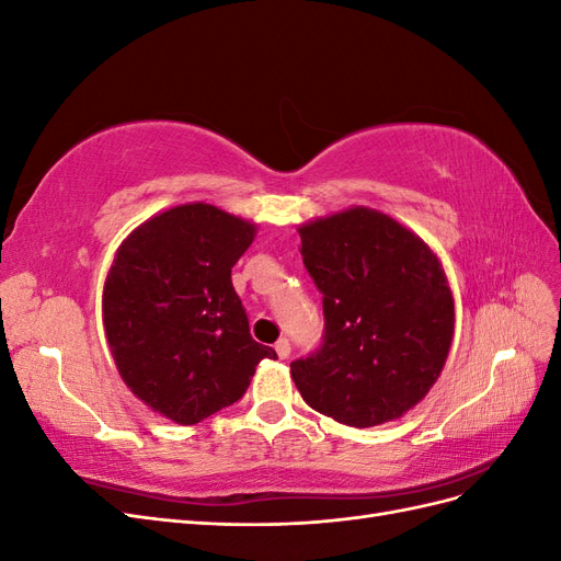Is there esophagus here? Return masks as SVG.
<instances>
[{"mask_svg":"<svg viewBox=\"0 0 561 561\" xmlns=\"http://www.w3.org/2000/svg\"><path fill=\"white\" fill-rule=\"evenodd\" d=\"M276 353H278L280 360H285L287 355H290V342H287V339H280V342L276 344Z\"/></svg>","mask_w":561,"mask_h":561,"instance_id":"obj_1","label":"esophagus"}]
</instances>
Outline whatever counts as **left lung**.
Wrapping results in <instances>:
<instances>
[{
  "label": "left lung",
  "mask_w": 561,
  "mask_h": 561,
  "mask_svg": "<svg viewBox=\"0 0 561 561\" xmlns=\"http://www.w3.org/2000/svg\"><path fill=\"white\" fill-rule=\"evenodd\" d=\"M299 236L325 316L320 348L290 363L304 402L353 428L400 419L449 355L454 297L443 264L393 217L360 206Z\"/></svg>",
  "instance_id": "left-lung-1"
}]
</instances>
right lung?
<instances>
[{"mask_svg": "<svg viewBox=\"0 0 561 561\" xmlns=\"http://www.w3.org/2000/svg\"><path fill=\"white\" fill-rule=\"evenodd\" d=\"M254 225L208 203L147 219L118 248L103 322L118 375L147 407L182 426L241 400L276 351L250 336L231 266Z\"/></svg>", "mask_w": 561, "mask_h": 561, "instance_id": "obj_1", "label": "right lung"}]
</instances>
